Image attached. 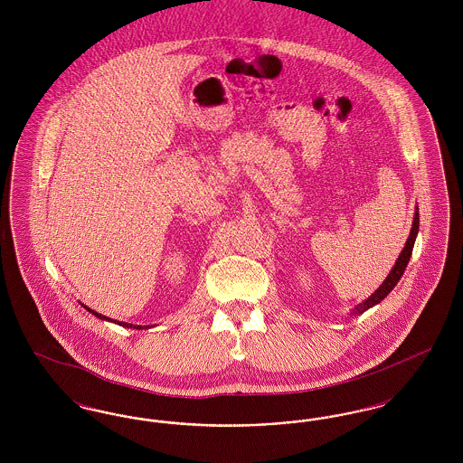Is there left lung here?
<instances>
[{"mask_svg": "<svg viewBox=\"0 0 463 463\" xmlns=\"http://www.w3.org/2000/svg\"><path fill=\"white\" fill-rule=\"evenodd\" d=\"M419 208H417L415 217H413V225H411L410 236H408V241L404 244V248H402V251H401V255H399V259L396 260V265L392 267V270L389 272V276L385 278V281L378 287V289L374 291L373 295L368 297L363 304L355 306L351 314H363L364 310H368V308L373 307L376 304H380V302L392 291V288L396 287L397 281L401 279V276L404 274L406 265L410 262V257H411V251H413V246H415V240H417V234H419Z\"/></svg>", "mask_w": 463, "mask_h": 463, "instance_id": "1", "label": "left lung"}]
</instances>
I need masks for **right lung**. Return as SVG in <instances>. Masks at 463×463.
Instances as JSON below:
<instances>
[{"instance_id":"right-lung-1","label":"right lung","mask_w":463,"mask_h":463,"mask_svg":"<svg viewBox=\"0 0 463 463\" xmlns=\"http://www.w3.org/2000/svg\"><path fill=\"white\" fill-rule=\"evenodd\" d=\"M87 310H90L93 316H97L99 319H106V321H112V319H109V317H106V316H102V314H99V312H95V310H91V308L85 307ZM112 323H118L119 326H125V328H137V330H142V326H133V325H128V323H123V321H112Z\"/></svg>"}]
</instances>
